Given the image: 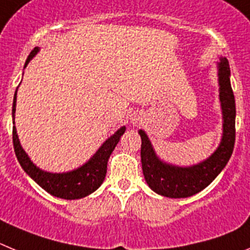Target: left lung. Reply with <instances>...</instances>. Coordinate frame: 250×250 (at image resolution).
<instances>
[{"instance_id": "obj_1", "label": "left lung", "mask_w": 250, "mask_h": 250, "mask_svg": "<svg viewBox=\"0 0 250 250\" xmlns=\"http://www.w3.org/2000/svg\"><path fill=\"white\" fill-rule=\"evenodd\" d=\"M219 68V98L223 111V137L219 147L207 161L192 167H175L159 161L145 130L142 138V169L146 182L158 194L169 198H187L197 194L212 183L230 158L235 142V100L230 86V68L227 58H222Z\"/></svg>"}]
</instances>
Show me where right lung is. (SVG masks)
Masks as SVG:
<instances>
[{
	"mask_svg": "<svg viewBox=\"0 0 250 250\" xmlns=\"http://www.w3.org/2000/svg\"><path fill=\"white\" fill-rule=\"evenodd\" d=\"M37 52L38 47H35L31 51L28 58H27L24 67L27 66L31 58ZM16 94H17V89H16L15 97H13L12 105L13 125H15ZM125 127L120 128L111 138H108L103 143L102 147L97 150V153L86 164H83L82 167L67 173H48L36 167L35 164L31 162V159L28 158V156L26 154L23 148L21 147V145H20L15 125L12 128V142L16 157L19 159L21 167L23 168L24 172L30 175L38 186L43 188L47 193L55 195L57 198H62V199H80V198L86 197V195L93 193L103 183L105 173H107V163H108L109 156L113 152L117 143L120 142V138L125 133Z\"/></svg>",
	"mask_w": 250,
	"mask_h": 250,
	"instance_id": "right-lung-1",
	"label": "right lung"
}]
</instances>
